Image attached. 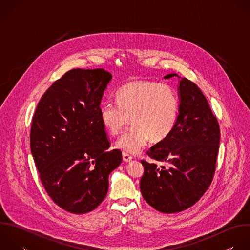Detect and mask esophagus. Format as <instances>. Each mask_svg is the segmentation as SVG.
<instances>
[{
  "mask_svg": "<svg viewBox=\"0 0 250 250\" xmlns=\"http://www.w3.org/2000/svg\"><path fill=\"white\" fill-rule=\"evenodd\" d=\"M132 160V157L131 156H129L128 154H126V153H123V161L125 162V163H128V162H130Z\"/></svg>",
  "mask_w": 250,
  "mask_h": 250,
  "instance_id": "esophagus-1",
  "label": "esophagus"
}]
</instances>
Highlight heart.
<instances>
[{
  "label": "heart",
  "instance_id": "b5f03b06",
  "mask_svg": "<svg viewBox=\"0 0 250 250\" xmlns=\"http://www.w3.org/2000/svg\"><path fill=\"white\" fill-rule=\"evenodd\" d=\"M116 97L118 104L106 101L101 105L100 119L111 134H118L131 117L132 126L116 141L118 149L138 154L151 138L163 141L173 130L179 102L170 85L136 80L121 86Z\"/></svg>",
  "mask_w": 250,
  "mask_h": 250
}]
</instances>
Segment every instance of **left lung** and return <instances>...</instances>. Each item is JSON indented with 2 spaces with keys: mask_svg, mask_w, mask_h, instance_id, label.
Segmentation results:
<instances>
[{
  "mask_svg": "<svg viewBox=\"0 0 250 250\" xmlns=\"http://www.w3.org/2000/svg\"><path fill=\"white\" fill-rule=\"evenodd\" d=\"M177 74H168L165 79ZM179 110L175 126L153 146L150 158L166 163L141 161L144 174L140 190L144 200L163 213H176L194 206L208 189L214 175L220 142L218 121L196 83L179 79Z\"/></svg>",
  "mask_w": 250,
  "mask_h": 250,
  "instance_id": "1",
  "label": "left lung"
}]
</instances>
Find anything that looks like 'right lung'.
Segmentation results:
<instances>
[{
  "instance_id": "add662e5",
  "label": "right lung",
  "mask_w": 250,
  "mask_h": 250,
  "mask_svg": "<svg viewBox=\"0 0 250 250\" xmlns=\"http://www.w3.org/2000/svg\"><path fill=\"white\" fill-rule=\"evenodd\" d=\"M112 75L73 69L42 96L30 133L31 153L51 200L74 214L95 209L105 199L109 174L122 163L100 119V103Z\"/></svg>"
}]
</instances>
